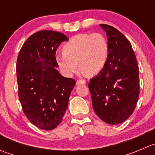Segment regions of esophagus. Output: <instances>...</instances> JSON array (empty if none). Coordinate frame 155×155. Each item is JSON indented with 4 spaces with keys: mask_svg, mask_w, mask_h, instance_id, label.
Masks as SVG:
<instances>
[{
    "mask_svg": "<svg viewBox=\"0 0 155 155\" xmlns=\"http://www.w3.org/2000/svg\"><path fill=\"white\" fill-rule=\"evenodd\" d=\"M85 81L82 80V79H79V80L76 81V85H85Z\"/></svg>",
    "mask_w": 155,
    "mask_h": 155,
    "instance_id": "34e87169",
    "label": "esophagus"
}]
</instances>
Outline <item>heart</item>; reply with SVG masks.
<instances>
[{
  "instance_id": "obj_1",
  "label": "heart",
  "mask_w": 155,
  "mask_h": 155,
  "mask_svg": "<svg viewBox=\"0 0 155 155\" xmlns=\"http://www.w3.org/2000/svg\"><path fill=\"white\" fill-rule=\"evenodd\" d=\"M62 54L56 56L59 68L67 76L81 69L87 74L100 73L105 67L109 56L107 40L100 33L80 34L72 37L63 46Z\"/></svg>"
}]
</instances>
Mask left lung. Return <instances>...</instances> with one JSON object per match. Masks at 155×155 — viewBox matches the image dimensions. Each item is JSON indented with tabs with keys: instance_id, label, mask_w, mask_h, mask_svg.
<instances>
[{
	"instance_id": "8db88e82",
	"label": "left lung",
	"mask_w": 155,
	"mask_h": 155,
	"mask_svg": "<svg viewBox=\"0 0 155 155\" xmlns=\"http://www.w3.org/2000/svg\"><path fill=\"white\" fill-rule=\"evenodd\" d=\"M109 56L104 68L90 79L95 113L104 122L118 124L134 112L140 95L139 67L131 44L118 29L104 24Z\"/></svg>"
}]
</instances>
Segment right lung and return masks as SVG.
Returning <instances> with one entry per match:
<instances>
[{
  "label": "right lung",
  "instance_id": "1",
  "mask_svg": "<svg viewBox=\"0 0 155 155\" xmlns=\"http://www.w3.org/2000/svg\"><path fill=\"white\" fill-rule=\"evenodd\" d=\"M68 38L62 33L40 31L24 43L17 58L18 94L22 110L34 125L54 129L61 122L76 81L55 68L57 48Z\"/></svg>",
  "mask_w": 155,
  "mask_h": 155
}]
</instances>
